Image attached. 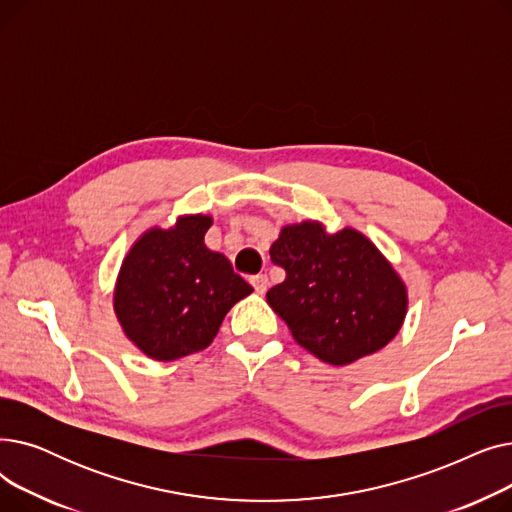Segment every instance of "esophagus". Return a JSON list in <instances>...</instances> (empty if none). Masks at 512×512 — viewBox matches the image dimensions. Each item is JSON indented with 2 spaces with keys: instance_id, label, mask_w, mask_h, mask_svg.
I'll return each instance as SVG.
<instances>
[{
  "instance_id": "obj_1",
  "label": "esophagus",
  "mask_w": 512,
  "mask_h": 512,
  "mask_svg": "<svg viewBox=\"0 0 512 512\" xmlns=\"http://www.w3.org/2000/svg\"><path fill=\"white\" fill-rule=\"evenodd\" d=\"M251 284H253V288H255V292H257V294H263V292L267 290V276L257 274V276H253V278H251Z\"/></svg>"
}]
</instances>
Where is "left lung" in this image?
I'll return each mask as SVG.
<instances>
[{
  "instance_id": "obj_1",
  "label": "left lung",
  "mask_w": 512,
  "mask_h": 512,
  "mask_svg": "<svg viewBox=\"0 0 512 512\" xmlns=\"http://www.w3.org/2000/svg\"><path fill=\"white\" fill-rule=\"evenodd\" d=\"M284 267L267 303L317 359L348 365L384 348L407 315V288L373 242L353 228L284 226L270 249Z\"/></svg>"
}]
</instances>
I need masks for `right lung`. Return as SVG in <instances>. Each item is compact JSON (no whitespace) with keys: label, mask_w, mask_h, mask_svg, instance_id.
I'll return each mask as SVG.
<instances>
[{"label":"right lung","mask_w":512,"mask_h":512,"mask_svg":"<svg viewBox=\"0 0 512 512\" xmlns=\"http://www.w3.org/2000/svg\"><path fill=\"white\" fill-rule=\"evenodd\" d=\"M209 226V215H184L170 230L151 228L122 261L114 309L124 334L155 361L203 351L232 305L253 292L205 247Z\"/></svg>","instance_id":"right-lung-1"}]
</instances>
